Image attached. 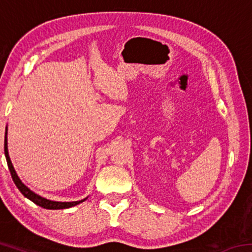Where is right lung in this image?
Masks as SVG:
<instances>
[{
    "mask_svg": "<svg viewBox=\"0 0 252 252\" xmlns=\"http://www.w3.org/2000/svg\"><path fill=\"white\" fill-rule=\"evenodd\" d=\"M4 153H5L7 167H8V170H10L12 179H13L15 186L18 187V189L21 191V193H22L25 198L31 200L32 202L37 204V206H40V207L44 208V209H50V210H58V209H67V208L74 207V206H76V204H80L81 202H83L88 199V197H87V198H84L82 200H79V201H71V202L52 201V200L45 199L43 197H41V195L36 194L35 192H33V191L30 189V188L25 186L24 183L21 181V179L19 178L18 173H16L13 164H12V162H11L10 156H8V150H7V126L5 127V138H4Z\"/></svg>",
    "mask_w": 252,
    "mask_h": 252,
    "instance_id": "add662e5",
    "label": "right lung"
}]
</instances>
